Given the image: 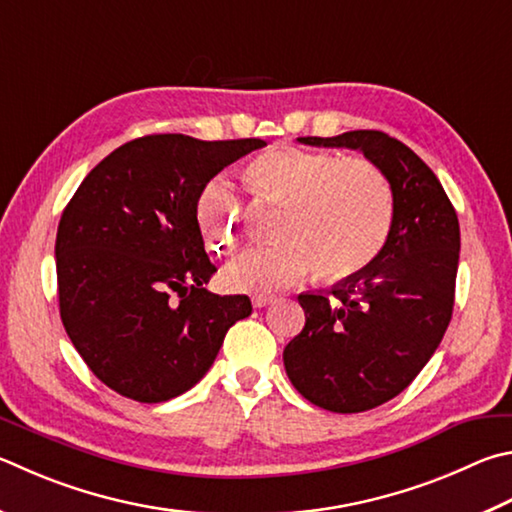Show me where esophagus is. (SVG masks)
Returning a JSON list of instances; mask_svg holds the SVG:
<instances>
[{"instance_id":"1","label":"esophagus","mask_w":512,"mask_h":512,"mask_svg":"<svg viewBox=\"0 0 512 512\" xmlns=\"http://www.w3.org/2000/svg\"><path fill=\"white\" fill-rule=\"evenodd\" d=\"M273 302H275V295H266V293L253 295V306H255V309H264V306L273 304Z\"/></svg>"}]
</instances>
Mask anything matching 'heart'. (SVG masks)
Returning a JSON list of instances; mask_svg holds the SVG:
<instances>
[{
	"label": "heart",
	"mask_w": 512,
	"mask_h": 512,
	"mask_svg": "<svg viewBox=\"0 0 512 512\" xmlns=\"http://www.w3.org/2000/svg\"><path fill=\"white\" fill-rule=\"evenodd\" d=\"M259 197L284 203L275 224L277 244L262 246L226 268L235 291L271 293L315 268L320 280L358 275L385 248L394 224V194L385 174L362 156L273 147L246 167ZM199 224L212 248L237 250L248 217L237 192L212 179L199 194Z\"/></svg>",
	"instance_id": "b5f03b06"
}]
</instances>
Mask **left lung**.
<instances>
[{
	"instance_id": "1",
	"label": "left lung",
	"mask_w": 512,
	"mask_h": 512,
	"mask_svg": "<svg viewBox=\"0 0 512 512\" xmlns=\"http://www.w3.org/2000/svg\"><path fill=\"white\" fill-rule=\"evenodd\" d=\"M297 141L360 150L394 194L385 248L329 293L297 295L306 322L284 349L286 374L306 401L338 414L374 410L412 383L448 329L461 248L457 212L430 167L385 132Z\"/></svg>"
}]
</instances>
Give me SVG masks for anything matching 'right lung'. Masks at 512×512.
<instances>
[{"instance_id": "obj_1", "label": "right lung", "mask_w": 512, "mask_h": 512, "mask_svg": "<svg viewBox=\"0 0 512 512\" xmlns=\"http://www.w3.org/2000/svg\"><path fill=\"white\" fill-rule=\"evenodd\" d=\"M262 138H134L91 170L55 239L60 318L109 389L138 403L188 392L212 367L248 295H217L197 201L212 176Z\"/></svg>"}]
</instances>
